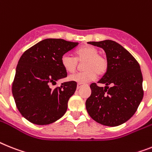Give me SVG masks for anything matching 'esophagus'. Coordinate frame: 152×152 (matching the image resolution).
Returning <instances> with one entry per match:
<instances>
[{
    "label": "esophagus",
    "mask_w": 152,
    "mask_h": 152,
    "mask_svg": "<svg viewBox=\"0 0 152 152\" xmlns=\"http://www.w3.org/2000/svg\"><path fill=\"white\" fill-rule=\"evenodd\" d=\"M81 86H82V84H80V83L77 84V90L80 89V88H81Z\"/></svg>",
    "instance_id": "obj_1"
}]
</instances>
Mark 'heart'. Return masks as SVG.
Listing matches in <instances>:
<instances>
[{
    "instance_id": "obj_1",
    "label": "heart",
    "mask_w": 152,
    "mask_h": 152,
    "mask_svg": "<svg viewBox=\"0 0 152 152\" xmlns=\"http://www.w3.org/2000/svg\"><path fill=\"white\" fill-rule=\"evenodd\" d=\"M76 56L64 54L61 58V65L67 72H75L78 62H82L83 71L74 73L69 76L68 80L78 83H85L96 78V76L104 75L108 67L107 58L99 54L97 48L90 45L81 47L76 51Z\"/></svg>"
}]
</instances>
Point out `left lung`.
Segmentation results:
<instances>
[{
	"label": "left lung",
	"mask_w": 152,
	"mask_h": 152,
	"mask_svg": "<svg viewBox=\"0 0 152 152\" xmlns=\"http://www.w3.org/2000/svg\"><path fill=\"white\" fill-rule=\"evenodd\" d=\"M104 50L107 70L98 83L90 85L91 95L86 101L89 115L97 123L116 127L134 114L143 99V77L138 62L122 45L112 40L89 42Z\"/></svg>",
	"instance_id": "obj_1"
}]
</instances>
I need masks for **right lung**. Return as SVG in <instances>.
Here are the masks:
<instances>
[{
  "label": "right lung",
  "mask_w": 152,
  "mask_h": 152,
  "mask_svg": "<svg viewBox=\"0 0 152 152\" xmlns=\"http://www.w3.org/2000/svg\"><path fill=\"white\" fill-rule=\"evenodd\" d=\"M78 42L60 39L41 41L21 56L18 63L12 94L19 112L31 123L46 125L60 119L76 90L70 81L52 89L51 85L67 76L61 58Z\"/></svg>",
  "instance_id": "obj_1"
}]
</instances>
